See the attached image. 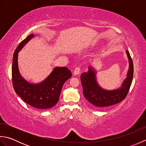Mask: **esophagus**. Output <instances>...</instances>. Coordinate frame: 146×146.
Masks as SVG:
<instances>
[{
  "label": "esophagus",
  "instance_id": "1",
  "mask_svg": "<svg viewBox=\"0 0 146 146\" xmlns=\"http://www.w3.org/2000/svg\"><path fill=\"white\" fill-rule=\"evenodd\" d=\"M80 72V66H76L75 70H74V72H73V74L75 75H78V74H79Z\"/></svg>",
  "mask_w": 146,
  "mask_h": 146
}]
</instances>
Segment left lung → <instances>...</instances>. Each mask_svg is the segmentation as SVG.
Wrapping results in <instances>:
<instances>
[{"mask_svg": "<svg viewBox=\"0 0 146 146\" xmlns=\"http://www.w3.org/2000/svg\"><path fill=\"white\" fill-rule=\"evenodd\" d=\"M129 61L127 77L122 85V87L115 90L107 91L100 88L96 81L95 72L89 67L87 73L81 75L83 92L85 98L98 109H103L124 100L128 94L133 78L134 65L129 52L126 51Z\"/></svg>", "mask_w": 146, "mask_h": 146, "instance_id": "8db88e82", "label": "left lung"}]
</instances>
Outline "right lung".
Listing matches in <instances>:
<instances>
[{"instance_id":"add662e5","label":"right lung","mask_w":146,"mask_h":146,"mask_svg":"<svg viewBox=\"0 0 146 146\" xmlns=\"http://www.w3.org/2000/svg\"><path fill=\"white\" fill-rule=\"evenodd\" d=\"M34 36L32 34L22 41L14 51L12 66V85L15 93L26 104L39 109H47L57 104L64 83L72 74L66 67H57L39 84H31L22 78L18 69V52Z\"/></svg>"}]
</instances>
